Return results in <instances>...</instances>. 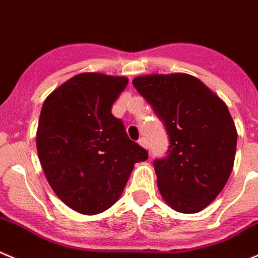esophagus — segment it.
<instances>
[{"label":"esophagus","mask_w":258,"mask_h":258,"mask_svg":"<svg viewBox=\"0 0 258 258\" xmlns=\"http://www.w3.org/2000/svg\"><path fill=\"white\" fill-rule=\"evenodd\" d=\"M138 143H139V146H142L143 147V148H147V142H146V138H141L138 141Z\"/></svg>","instance_id":"esophagus-1"}]
</instances>
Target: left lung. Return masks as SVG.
Segmentation results:
<instances>
[{"mask_svg": "<svg viewBox=\"0 0 258 258\" xmlns=\"http://www.w3.org/2000/svg\"><path fill=\"white\" fill-rule=\"evenodd\" d=\"M133 85L170 138L168 154L153 163L162 198L178 213L201 212L219 195L234 164L237 129L227 105L187 73L138 76Z\"/></svg>", "mask_w": 258, "mask_h": 258, "instance_id": "obj_1", "label": "left lung"}]
</instances>
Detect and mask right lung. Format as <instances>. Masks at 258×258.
I'll return each mask as SVG.
<instances>
[{
    "label": "right lung",
    "mask_w": 258,
    "mask_h": 258,
    "mask_svg": "<svg viewBox=\"0 0 258 258\" xmlns=\"http://www.w3.org/2000/svg\"><path fill=\"white\" fill-rule=\"evenodd\" d=\"M126 85L124 76L80 73L55 88L41 107L36 149L44 175L55 195L80 214L112 207L134 164L148 158L111 114Z\"/></svg>",
    "instance_id": "add662e5"
}]
</instances>
